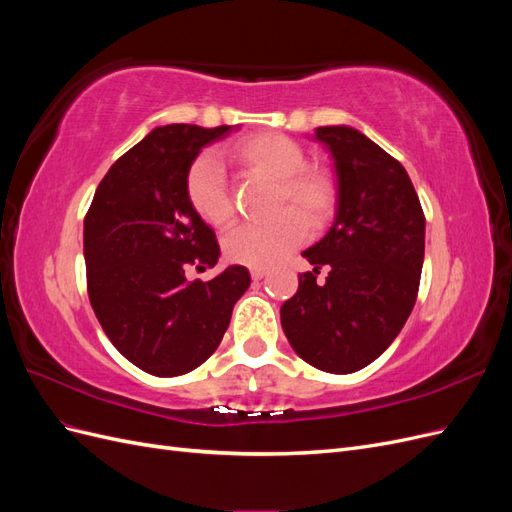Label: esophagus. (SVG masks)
I'll return each mask as SVG.
<instances>
[{"instance_id": "obj_1", "label": "esophagus", "mask_w": 512, "mask_h": 512, "mask_svg": "<svg viewBox=\"0 0 512 512\" xmlns=\"http://www.w3.org/2000/svg\"><path fill=\"white\" fill-rule=\"evenodd\" d=\"M265 275H267L265 269H252V280H254V282H260Z\"/></svg>"}]
</instances>
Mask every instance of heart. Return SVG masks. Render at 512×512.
I'll return each mask as SVG.
<instances>
[{
	"label": "heart",
	"instance_id": "heart-1",
	"mask_svg": "<svg viewBox=\"0 0 512 512\" xmlns=\"http://www.w3.org/2000/svg\"><path fill=\"white\" fill-rule=\"evenodd\" d=\"M226 156L250 173L277 181V211L292 207L312 226H320L331 215L335 194L329 177L305 168V153L292 138L277 132L247 134L226 147ZM185 194L207 224L222 228L232 220L224 166L215 153L207 151L192 162L185 175ZM296 214L284 211L269 224H243L230 230L224 239L226 258L254 269L275 265L305 237L302 214Z\"/></svg>",
	"mask_w": 512,
	"mask_h": 512
}]
</instances>
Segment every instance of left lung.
Masks as SVG:
<instances>
[{"mask_svg":"<svg viewBox=\"0 0 512 512\" xmlns=\"http://www.w3.org/2000/svg\"><path fill=\"white\" fill-rule=\"evenodd\" d=\"M335 168V220L303 256L314 271L282 309L301 359L329 374L359 371L393 344L412 312L425 258V215L395 158L350 126L316 128ZM330 269L318 285L315 273Z\"/></svg>","mask_w":512,"mask_h":512,"instance_id":"8db88e82","label":"left lung"}]
</instances>
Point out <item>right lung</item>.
<instances>
[{
  "instance_id": "obj_1",
  "label": "right lung",
  "mask_w": 512,
  "mask_h": 512,
  "mask_svg": "<svg viewBox=\"0 0 512 512\" xmlns=\"http://www.w3.org/2000/svg\"><path fill=\"white\" fill-rule=\"evenodd\" d=\"M239 126L168 123L108 168L91 203L83 254L87 290L106 337L147 374L170 378L203 365L220 346L250 271L232 265L209 282L215 232L192 209L185 175L200 149Z\"/></svg>"
}]
</instances>
